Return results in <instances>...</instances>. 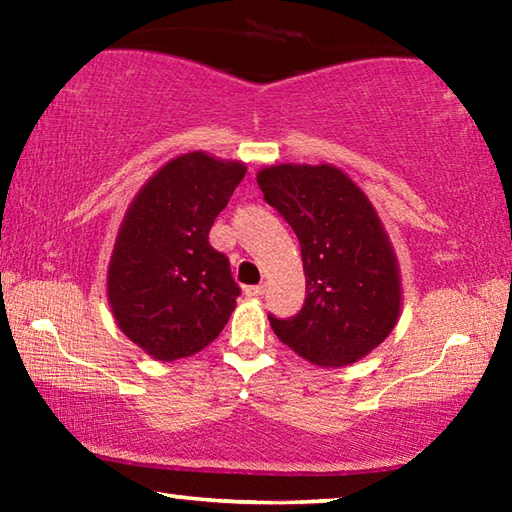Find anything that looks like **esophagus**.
Returning <instances> with one entry per match:
<instances>
[{"label": "esophagus", "instance_id": "1", "mask_svg": "<svg viewBox=\"0 0 512 512\" xmlns=\"http://www.w3.org/2000/svg\"><path fill=\"white\" fill-rule=\"evenodd\" d=\"M264 293H266L264 284H255V287H246V296H250V298H259V296H264Z\"/></svg>", "mask_w": 512, "mask_h": 512}]
</instances>
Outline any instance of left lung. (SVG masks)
<instances>
[{
  "label": "left lung",
  "mask_w": 512,
  "mask_h": 512,
  "mask_svg": "<svg viewBox=\"0 0 512 512\" xmlns=\"http://www.w3.org/2000/svg\"><path fill=\"white\" fill-rule=\"evenodd\" d=\"M257 185L296 232L307 282L296 316H268L275 336L320 368L363 359L402 307L400 268L375 207L332 164H275Z\"/></svg>",
  "instance_id": "left-lung-1"
}]
</instances>
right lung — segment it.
I'll list each match as a JSON object with an SVG mask.
<instances>
[{
    "mask_svg": "<svg viewBox=\"0 0 512 512\" xmlns=\"http://www.w3.org/2000/svg\"><path fill=\"white\" fill-rule=\"evenodd\" d=\"M244 176L241 162L178 155L146 180L121 221L108 302L121 332L153 359L201 352L237 307L228 257L207 235Z\"/></svg>",
    "mask_w": 512,
    "mask_h": 512,
    "instance_id": "right-lung-1",
    "label": "right lung"
}]
</instances>
